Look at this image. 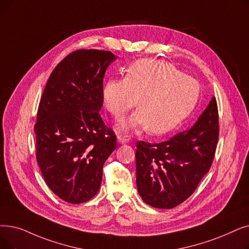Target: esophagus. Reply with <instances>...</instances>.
I'll return each mask as SVG.
<instances>
[{"mask_svg":"<svg viewBox=\"0 0 249 249\" xmlns=\"http://www.w3.org/2000/svg\"><path fill=\"white\" fill-rule=\"evenodd\" d=\"M117 140H118L119 143L124 144V143H128L129 142H130V137L126 136V135H122V134H118L117 135Z\"/></svg>","mask_w":249,"mask_h":249,"instance_id":"34e87169","label":"esophagus"}]
</instances>
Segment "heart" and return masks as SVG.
Here are the masks:
<instances>
[{"label":"heart","instance_id":"heart-1","mask_svg":"<svg viewBox=\"0 0 249 249\" xmlns=\"http://www.w3.org/2000/svg\"><path fill=\"white\" fill-rule=\"evenodd\" d=\"M198 96L196 79L174 65L154 59L136 61L126 70L125 78L111 79L103 89L104 104L116 118L130 110L137 100L139 110L120 120V130L147 129L156 135L165 134L184 121Z\"/></svg>","mask_w":249,"mask_h":249}]
</instances>
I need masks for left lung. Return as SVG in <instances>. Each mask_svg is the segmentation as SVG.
<instances>
[{"label": "left lung", "instance_id": "left-lung-1", "mask_svg": "<svg viewBox=\"0 0 249 249\" xmlns=\"http://www.w3.org/2000/svg\"><path fill=\"white\" fill-rule=\"evenodd\" d=\"M218 138V106L213 98L188 130L160 143L138 142L136 185L142 200L157 209L186 200L209 172Z\"/></svg>", "mask_w": 249, "mask_h": 249}]
</instances>
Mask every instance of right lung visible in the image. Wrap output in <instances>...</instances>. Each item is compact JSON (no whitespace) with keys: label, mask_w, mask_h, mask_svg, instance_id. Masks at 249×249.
Returning <instances> with one entry per match:
<instances>
[{"label":"right lung","mask_w":249,"mask_h":249,"mask_svg":"<svg viewBox=\"0 0 249 249\" xmlns=\"http://www.w3.org/2000/svg\"><path fill=\"white\" fill-rule=\"evenodd\" d=\"M117 57L78 50L53 70L39 102L36 160L48 186L61 199L82 203L99 192L103 166L117 146L100 115L106 69Z\"/></svg>","instance_id":"obj_1"}]
</instances>
